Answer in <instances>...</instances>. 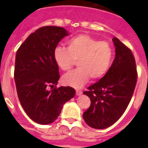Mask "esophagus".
<instances>
[{"mask_svg": "<svg viewBox=\"0 0 148 148\" xmlns=\"http://www.w3.org/2000/svg\"><path fill=\"white\" fill-rule=\"evenodd\" d=\"M82 91H81V90H76V95H77V96H79V95H82Z\"/></svg>", "mask_w": 148, "mask_h": 148, "instance_id": "obj_1", "label": "esophagus"}]
</instances>
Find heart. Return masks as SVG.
Masks as SVG:
<instances>
[{"label":"heart","instance_id":"b5f03b06","mask_svg":"<svg viewBox=\"0 0 148 148\" xmlns=\"http://www.w3.org/2000/svg\"><path fill=\"white\" fill-rule=\"evenodd\" d=\"M114 51L107 41H100L88 34H79L67 40V47L58 46L53 59L63 71L71 69L77 60L78 68L63 77V83L75 88L83 87L91 77L101 78L112 63Z\"/></svg>","mask_w":148,"mask_h":148}]
</instances>
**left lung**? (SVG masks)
<instances>
[{"label":"left lung","instance_id":"left-lung-1","mask_svg":"<svg viewBox=\"0 0 148 148\" xmlns=\"http://www.w3.org/2000/svg\"><path fill=\"white\" fill-rule=\"evenodd\" d=\"M115 58L107 74L84 91L90 106L83 114L86 124L104 129L117 122L127 108L134 91L138 73L134 57L128 47L113 38Z\"/></svg>","mask_w":148,"mask_h":148}]
</instances>
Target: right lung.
Listing matches in <instances>:
<instances>
[{
  "label": "right lung",
  "instance_id": "obj_1",
  "mask_svg": "<svg viewBox=\"0 0 148 148\" xmlns=\"http://www.w3.org/2000/svg\"><path fill=\"white\" fill-rule=\"evenodd\" d=\"M69 34L60 27L46 26L28 36L16 53L14 81L22 108L34 121L49 124L75 95L71 87L56 88L60 78L53 51Z\"/></svg>",
  "mask_w": 148,
  "mask_h": 148
}]
</instances>
